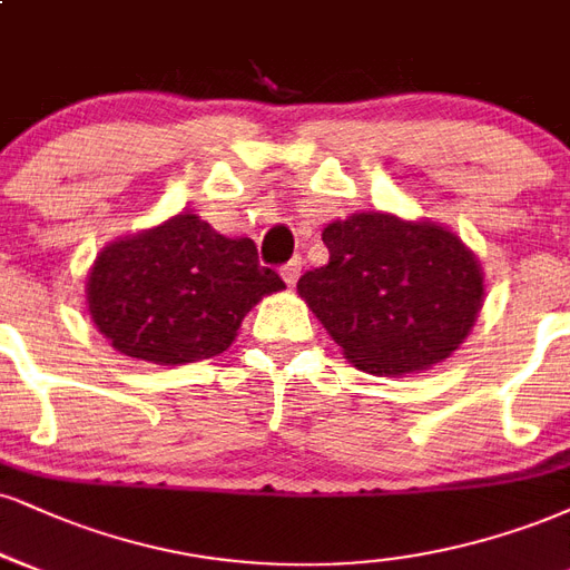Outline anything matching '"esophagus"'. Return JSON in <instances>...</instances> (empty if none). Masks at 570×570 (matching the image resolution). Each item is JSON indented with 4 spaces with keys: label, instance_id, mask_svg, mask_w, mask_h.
I'll return each mask as SVG.
<instances>
[{
    "label": "esophagus",
    "instance_id": "34e87169",
    "mask_svg": "<svg viewBox=\"0 0 570 570\" xmlns=\"http://www.w3.org/2000/svg\"><path fill=\"white\" fill-rule=\"evenodd\" d=\"M299 273H303V257H294L281 267V278L286 281V286H294L299 281Z\"/></svg>",
    "mask_w": 570,
    "mask_h": 570
}]
</instances>
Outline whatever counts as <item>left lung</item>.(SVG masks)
<instances>
[{
  "label": "left lung",
  "instance_id": "1",
  "mask_svg": "<svg viewBox=\"0 0 570 570\" xmlns=\"http://www.w3.org/2000/svg\"><path fill=\"white\" fill-rule=\"evenodd\" d=\"M321 236L328 263L307 271L297 292L361 372H424L468 340L485 281L481 259L454 230L393 212H355Z\"/></svg>",
  "mask_w": 570,
  "mask_h": 570
}]
</instances>
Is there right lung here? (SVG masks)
<instances>
[{"label":"right lung","mask_w":570,"mask_h":570,"mask_svg":"<svg viewBox=\"0 0 570 570\" xmlns=\"http://www.w3.org/2000/svg\"><path fill=\"white\" fill-rule=\"evenodd\" d=\"M286 289L252 238L219 236L190 212L106 244L87 273V311L121 355L180 366L228 351L244 315Z\"/></svg>","instance_id":"right-lung-1"}]
</instances>
